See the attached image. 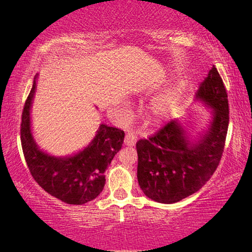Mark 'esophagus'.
Listing matches in <instances>:
<instances>
[{"instance_id": "obj_1", "label": "esophagus", "mask_w": 252, "mask_h": 252, "mask_svg": "<svg viewBox=\"0 0 252 252\" xmlns=\"http://www.w3.org/2000/svg\"><path fill=\"white\" fill-rule=\"evenodd\" d=\"M136 143V136L134 135L133 132H127L126 138H125V144L129 147H133Z\"/></svg>"}]
</instances>
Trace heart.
<instances>
[{
    "label": "heart",
    "mask_w": 252,
    "mask_h": 252,
    "mask_svg": "<svg viewBox=\"0 0 252 252\" xmlns=\"http://www.w3.org/2000/svg\"><path fill=\"white\" fill-rule=\"evenodd\" d=\"M186 92V83L179 82L168 90L164 94L152 102L150 106L151 117L155 121H162L171 117L180 105L182 96Z\"/></svg>",
    "instance_id": "heart-1"
}]
</instances>
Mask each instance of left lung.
Instances as JSON below:
<instances>
[{
  "mask_svg": "<svg viewBox=\"0 0 252 252\" xmlns=\"http://www.w3.org/2000/svg\"><path fill=\"white\" fill-rule=\"evenodd\" d=\"M194 100L210 109L206 130L193 135L180 119L151 138L139 140L138 182L153 201L176 203L206 185L218 167L229 126L228 95L215 65L200 84Z\"/></svg>",
  "mask_w": 252,
  "mask_h": 252,
  "instance_id": "8db88e82",
  "label": "left lung"
}]
</instances>
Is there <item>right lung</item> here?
Returning a JSON list of instances; mask_svg holds the SVG:
<instances>
[{"instance_id":"add662e5","label":"right lung","mask_w":252,"mask_h":252,"mask_svg":"<svg viewBox=\"0 0 252 252\" xmlns=\"http://www.w3.org/2000/svg\"><path fill=\"white\" fill-rule=\"evenodd\" d=\"M36 79L37 74L25 101L21 123V142L30 172L46 192L63 202L92 201L103 190L105 170L120 151L125 132L101 123L92 141L74 155L55 157L44 152L34 139L31 123Z\"/></svg>"}]
</instances>
